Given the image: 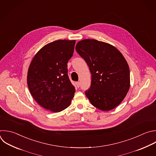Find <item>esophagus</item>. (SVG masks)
<instances>
[{
	"label": "esophagus",
	"instance_id": "34e87169",
	"mask_svg": "<svg viewBox=\"0 0 156 156\" xmlns=\"http://www.w3.org/2000/svg\"><path fill=\"white\" fill-rule=\"evenodd\" d=\"M76 86H77L78 87H79L80 86V82H76Z\"/></svg>",
	"mask_w": 156,
	"mask_h": 156
}]
</instances>
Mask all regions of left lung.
Listing matches in <instances>:
<instances>
[{
    "instance_id": "8db88e82",
    "label": "left lung",
    "mask_w": 156,
    "mask_h": 156,
    "mask_svg": "<svg viewBox=\"0 0 156 156\" xmlns=\"http://www.w3.org/2000/svg\"><path fill=\"white\" fill-rule=\"evenodd\" d=\"M89 67L90 88L85 91L91 104L102 111L119 105L130 88V70L121 52L110 44L84 39L75 47Z\"/></svg>"
}]
</instances>
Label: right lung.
Here are the masks:
<instances>
[{
	"mask_svg": "<svg viewBox=\"0 0 156 156\" xmlns=\"http://www.w3.org/2000/svg\"><path fill=\"white\" fill-rule=\"evenodd\" d=\"M75 40H59L40 49L27 72L29 89L43 108L60 112L70 105L75 88L68 76L67 62L72 57Z\"/></svg>",
	"mask_w": 156,
	"mask_h": 156,
	"instance_id": "right-lung-1",
	"label": "right lung"
}]
</instances>
